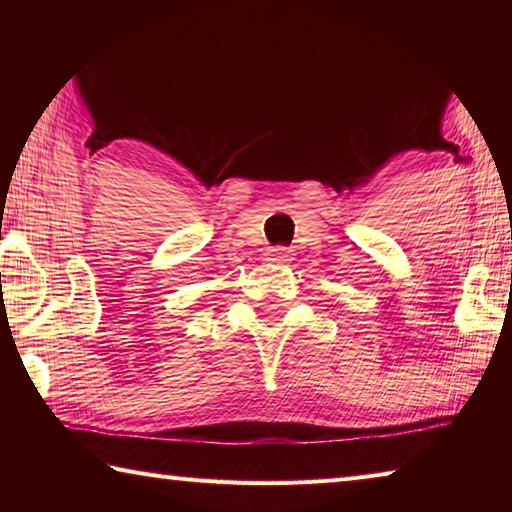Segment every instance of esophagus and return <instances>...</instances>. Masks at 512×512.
<instances>
[{"label": "esophagus", "mask_w": 512, "mask_h": 512, "mask_svg": "<svg viewBox=\"0 0 512 512\" xmlns=\"http://www.w3.org/2000/svg\"><path fill=\"white\" fill-rule=\"evenodd\" d=\"M266 262H271V264H287V262H291V250L284 248V246L271 248L266 253Z\"/></svg>", "instance_id": "1"}]
</instances>
